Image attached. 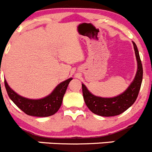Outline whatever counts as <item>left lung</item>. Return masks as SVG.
Wrapping results in <instances>:
<instances>
[{
    "label": "left lung",
    "instance_id": "obj_1",
    "mask_svg": "<svg viewBox=\"0 0 152 152\" xmlns=\"http://www.w3.org/2000/svg\"><path fill=\"white\" fill-rule=\"evenodd\" d=\"M134 49L137 61V70L134 80L127 89L113 97H101L94 95L84 84H82L85 103L93 113L104 117L118 115L130 108L136 101L142 81V65L138 49L134 42Z\"/></svg>",
    "mask_w": 152,
    "mask_h": 152
}]
</instances>
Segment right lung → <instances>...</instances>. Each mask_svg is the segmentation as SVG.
Segmentation results:
<instances>
[{
	"mask_svg": "<svg viewBox=\"0 0 152 152\" xmlns=\"http://www.w3.org/2000/svg\"><path fill=\"white\" fill-rule=\"evenodd\" d=\"M72 79L73 78H69L61 83L52 93L40 99H29L22 97L10 87L6 79L4 83L10 98L25 114L36 117H48L56 113L60 109L64 95Z\"/></svg>",
	"mask_w": 152,
	"mask_h": 152,
	"instance_id": "right-lung-1",
	"label": "right lung"
}]
</instances>
